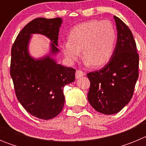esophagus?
<instances>
[{
	"instance_id": "1",
	"label": "esophagus",
	"mask_w": 146,
	"mask_h": 146,
	"mask_svg": "<svg viewBox=\"0 0 146 146\" xmlns=\"http://www.w3.org/2000/svg\"><path fill=\"white\" fill-rule=\"evenodd\" d=\"M85 75V73L82 71H80V70H77L76 71V74H75V77L76 79H78V78H80V77H82V76Z\"/></svg>"
}]
</instances>
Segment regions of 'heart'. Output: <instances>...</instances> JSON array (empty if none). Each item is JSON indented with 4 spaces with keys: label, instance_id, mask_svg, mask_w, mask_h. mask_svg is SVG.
<instances>
[{
    "label": "heart",
    "instance_id": "b5f03b06",
    "mask_svg": "<svg viewBox=\"0 0 146 146\" xmlns=\"http://www.w3.org/2000/svg\"><path fill=\"white\" fill-rule=\"evenodd\" d=\"M116 32L107 20H91L76 25L68 36V42L60 44L62 53L69 64H74L80 55L87 66L106 64L114 52Z\"/></svg>",
    "mask_w": 146,
    "mask_h": 146
}]
</instances>
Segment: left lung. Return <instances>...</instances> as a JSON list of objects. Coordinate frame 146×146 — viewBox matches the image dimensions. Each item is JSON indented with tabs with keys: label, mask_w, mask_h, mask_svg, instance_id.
I'll return each mask as SVG.
<instances>
[{
	"label": "left lung",
	"mask_w": 146,
	"mask_h": 146,
	"mask_svg": "<svg viewBox=\"0 0 146 146\" xmlns=\"http://www.w3.org/2000/svg\"><path fill=\"white\" fill-rule=\"evenodd\" d=\"M113 17L118 36L113 56L101 70L87 74L91 82L88 100L96 111L105 115L118 113L128 104L139 76L133 35L121 19Z\"/></svg>",
	"instance_id": "8db88e82"
}]
</instances>
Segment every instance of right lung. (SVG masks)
Segmentation results:
<instances>
[{
  "label": "right lung",
  "mask_w": 146,
  "mask_h": 146,
  "mask_svg": "<svg viewBox=\"0 0 146 146\" xmlns=\"http://www.w3.org/2000/svg\"><path fill=\"white\" fill-rule=\"evenodd\" d=\"M63 20L39 17L30 22L16 38L11 48L10 74L18 101L33 116L52 119L65 102L64 86L75 80V69L58 64V39ZM33 34L43 35L51 42L48 54L38 59L29 52Z\"/></svg>",
  "instance_id": "right-lung-1"
}]
</instances>
